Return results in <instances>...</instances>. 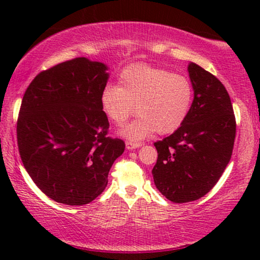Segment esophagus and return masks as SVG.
Masks as SVG:
<instances>
[{"label": "esophagus", "mask_w": 260, "mask_h": 260, "mask_svg": "<svg viewBox=\"0 0 260 260\" xmlns=\"http://www.w3.org/2000/svg\"><path fill=\"white\" fill-rule=\"evenodd\" d=\"M125 145H126V149H127V150H134V149L140 148L141 145H142V143H135V142L126 141V142H125Z\"/></svg>", "instance_id": "1"}]
</instances>
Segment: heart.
Listing matches in <instances>:
<instances>
[{"label": "heart", "mask_w": 260, "mask_h": 260, "mask_svg": "<svg viewBox=\"0 0 260 260\" xmlns=\"http://www.w3.org/2000/svg\"><path fill=\"white\" fill-rule=\"evenodd\" d=\"M189 79L172 71L137 63L120 73L118 86L108 85L101 93V108L112 123L120 125L134 113L138 117L120 129L130 142H140L157 131L172 134L184 123L193 104Z\"/></svg>", "instance_id": "heart-1"}]
</instances>
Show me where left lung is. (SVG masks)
I'll return each mask as SVG.
<instances>
[{
    "mask_svg": "<svg viewBox=\"0 0 260 260\" xmlns=\"http://www.w3.org/2000/svg\"><path fill=\"white\" fill-rule=\"evenodd\" d=\"M194 99L184 123L154 144L155 186L176 204L195 201L221 177L232 156L236 118L226 88L197 63L188 65Z\"/></svg>",
    "mask_w": 260,
    "mask_h": 260,
    "instance_id": "left-lung-1",
    "label": "left lung"
}]
</instances>
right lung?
Instances as JSON below:
<instances>
[{"label":"right lung","mask_w":260,"mask_h":260,"mask_svg":"<svg viewBox=\"0 0 260 260\" xmlns=\"http://www.w3.org/2000/svg\"><path fill=\"white\" fill-rule=\"evenodd\" d=\"M108 70L87 58L69 60L39 73L24 92L16 127L21 159L39 189L59 204L93 201L125 149L106 136L101 93Z\"/></svg>","instance_id":"right-lung-1"}]
</instances>
